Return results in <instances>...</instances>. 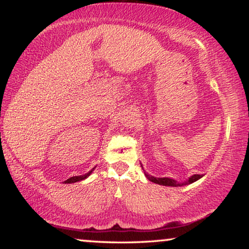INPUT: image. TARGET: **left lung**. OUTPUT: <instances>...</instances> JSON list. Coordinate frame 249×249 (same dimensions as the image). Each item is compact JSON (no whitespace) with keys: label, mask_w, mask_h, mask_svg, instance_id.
I'll return each mask as SVG.
<instances>
[{"label":"left lung","mask_w":249,"mask_h":249,"mask_svg":"<svg viewBox=\"0 0 249 249\" xmlns=\"http://www.w3.org/2000/svg\"><path fill=\"white\" fill-rule=\"evenodd\" d=\"M144 173H145V177L149 180V181H152V182H154V183H158V185L169 186V187H180V186L189 185V183L195 182V181H197V180L200 179L203 177V175H194V176L190 177L188 180H186V181L178 182V181H177V180L171 179V178H155V177L148 175V173L146 172L145 170H144Z\"/></svg>","instance_id":"8db88e82"}]
</instances>
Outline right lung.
I'll list each match as a JSON object with an SVG mask.
<instances>
[{"label":"right lung","mask_w":249,"mask_h":249,"mask_svg":"<svg viewBox=\"0 0 249 249\" xmlns=\"http://www.w3.org/2000/svg\"><path fill=\"white\" fill-rule=\"evenodd\" d=\"M94 169H95V168L91 169L89 172L86 173V175H84V176H74V177H71V178H69L68 180H66V181H64V183H74V182L81 181V180H84V179L88 178V177L90 176V173L94 171Z\"/></svg>","instance_id":"right-lung-1"}]
</instances>
